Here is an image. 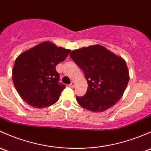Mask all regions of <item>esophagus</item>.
I'll use <instances>...</instances> for the list:
<instances>
[{"instance_id":"1","label":"esophagus","mask_w":151,"mask_h":151,"mask_svg":"<svg viewBox=\"0 0 151 151\" xmlns=\"http://www.w3.org/2000/svg\"><path fill=\"white\" fill-rule=\"evenodd\" d=\"M69 87H70V88H74V87H75V82H71L70 85H69Z\"/></svg>"}]
</instances>
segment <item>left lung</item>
<instances>
[{
	"instance_id": "1",
	"label": "left lung",
	"mask_w": 151,
	"mask_h": 151,
	"mask_svg": "<svg viewBox=\"0 0 151 151\" xmlns=\"http://www.w3.org/2000/svg\"><path fill=\"white\" fill-rule=\"evenodd\" d=\"M70 57L83 70L88 81L86 94L76 97L82 108L103 112L121 99L129 80L123 58L98 44L72 50Z\"/></svg>"
}]
</instances>
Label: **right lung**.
<instances>
[{
    "label": "right lung",
    "instance_id": "1",
    "mask_svg": "<svg viewBox=\"0 0 151 151\" xmlns=\"http://www.w3.org/2000/svg\"><path fill=\"white\" fill-rule=\"evenodd\" d=\"M71 50L50 41L37 44L16 59L12 79L22 99L37 109L52 106L59 99L65 86L58 83L55 66L66 59Z\"/></svg>",
    "mask_w": 151,
    "mask_h": 151
}]
</instances>
